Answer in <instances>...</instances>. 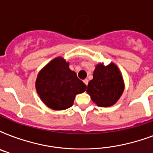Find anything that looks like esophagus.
I'll return each mask as SVG.
<instances>
[{
  "label": "esophagus",
  "mask_w": 153,
  "mask_h": 153,
  "mask_svg": "<svg viewBox=\"0 0 153 153\" xmlns=\"http://www.w3.org/2000/svg\"><path fill=\"white\" fill-rule=\"evenodd\" d=\"M83 82L86 84V86H87V84H88V79H84L83 80Z\"/></svg>",
  "instance_id": "1"
}]
</instances>
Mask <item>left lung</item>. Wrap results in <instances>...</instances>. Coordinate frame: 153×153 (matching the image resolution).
<instances>
[{
	"label": "left lung",
	"instance_id": "obj_1",
	"mask_svg": "<svg viewBox=\"0 0 153 153\" xmlns=\"http://www.w3.org/2000/svg\"><path fill=\"white\" fill-rule=\"evenodd\" d=\"M124 88L123 78L117 65L99 63L94 71L93 79L89 82L86 92L98 106L109 107L121 98Z\"/></svg>",
	"mask_w": 153,
	"mask_h": 153
}]
</instances>
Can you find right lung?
<instances>
[{"label": "right lung", "instance_id": "right-lung-1", "mask_svg": "<svg viewBox=\"0 0 153 153\" xmlns=\"http://www.w3.org/2000/svg\"><path fill=\"white\" fill-rule=\"evenodd\" d=\"M36 89L47 106L55 110L68 109L77 94L83 93L86 86L69 68V62L62 57L51 60L39 72Z\"/></svg>", "mask_w": 153, "mask_h": 153}]
</instances>
